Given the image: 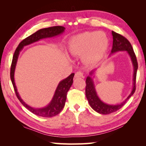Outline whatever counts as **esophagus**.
<instances>
[{
  "instance_id": "1",
  "label": "esophagus",
  "mask_w": 146,
  "mask_h": 146,
  "mask_svg": "<svg viewBox=\"0 0 146 146\" xmlns=\"http://www.w3.org/2000/svg\"><path fill=\"white\" fill-rule=\"evenodd\" d=\"M74 77L76 78H77L83 77V73L80 71L77 72H76V74H75V76Z\"/></svg>"
}]
</instances>
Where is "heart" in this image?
Listing matches in <instances>:
<instances>
[{
  "label": "heart",
  "mask_w": 146,
  "mask_h": 146,
  "mask_svg": "<svg viewBox=\"0 0 146 146\" xmlns=\"http://www.w3.org/2000/svg\"><path fill=\"white\" fill-rule=\"evenodd\" d=\"M108 46V39L102 32H85L70 39L68 49L72 54L83 55L86 63L93 64L100 60Z\"/></svg>",
  "instance_id": "1"
}]
</instances>
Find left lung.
Wrapping results in <instances>:
<instances>
[{"mask_svg": "<svg viewBox=\"0 0 146 146\" xmlns=\"http://www.w3.org/2000/svg\"><path fill=\"white\" fill-rule=\"evenodd\" d=\"M111 34L113 36V46L111 54H113L119 51H127V54L130 57L131 62H132L133 66V88L130 94L127 96V98L123 102L116 105L107 104L101 101V100L98 96L94 84V82L92 78H91V76L94 73V71H92L90 73V76H88L86 80V98L92 108L94 110L97 111L98 113H101V114H110V113L115 112V111L118 110L125 104L127 100L134 94L135 90V80H136V74L138 65H137L136 56H135L134 52H133V48L128 40L125 38L124 36L113 31H111Z\"/></svg>", "mask_w": 146, "mask_h": 146, "instance_id": "1", "label": "left lung"}]
</instances>
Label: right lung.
<instances>
[{"label": "right lung", "instance_id": "right-lung-1", "mask_svg": "<svg viewBox=\"0 0 146 146\" xmlns=\"http://www.w3.org/2000/svg\"><path fill=\"white\" fill-rule=\"evenodd\" d=\"M64 30L65 28L64 27H61V26H56V27H52L39 30V31H36V33L29 36L27 38H26L25 39H24L23 41L21 42L17 48V49H16L15 54L13 55V61H12L11 67V79L12 83H13L14 89H15L16 95H17L19 101L21 102L22 104L26 108H27L29 111H31L32 113H35V115H39V116L46 117H53L58 114L62 110L64 106L65 105L66 100L67 92L69 90V89L70 88L71 86L72 85L73 78L74 76V74H71L66 78L60 82V83L56 88V90L52 99L51 102L48 104L47 106L42 108H34L31 107L30 106L27 104L21 99L17 91V86L15 85L14 75H15V68L16 65H17L18 58H19L20 52L23 50L25 46L31 44L38 41L42 38H51L60 35L64 32Z\"/></svg>", "mask_w": 146, "mask_h": 146}]
</instances>
